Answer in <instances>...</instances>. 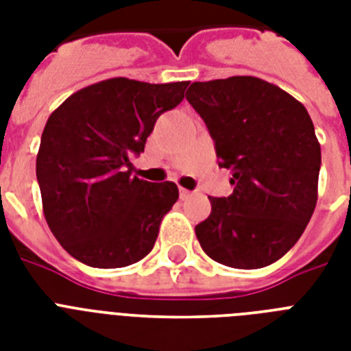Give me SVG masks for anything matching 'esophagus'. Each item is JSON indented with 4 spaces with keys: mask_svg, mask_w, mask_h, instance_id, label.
I'll use <instances>...</instances> for the list:
<instances>
[{
    "mask_svg": "<svg viewBox=\"0 0 351 351\" xmlns=\"http://www.w3.org/2000/svg\"><path fill=\"white\" fill-rule=\"evenodd\" d=\"M191 197V191H187V189H184V187H180V198L184 200V198H189Z\"/></svg>",
    "mask_w": 351,
    "mask_h": 351,
    "instance_id": "34e87169",
    "label": "esophagus"
}]
</instances>
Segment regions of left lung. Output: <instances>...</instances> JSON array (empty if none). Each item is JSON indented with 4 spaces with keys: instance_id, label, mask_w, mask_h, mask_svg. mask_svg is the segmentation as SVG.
Wrapping results in <instances>:
<instances>
[{
    "instance_id": "obj_1",
    "label": "left lung",
    "mask_w": 351,
    "mask_h": 351,
    "mask_svg": "<svg viewBox=\"0 0 351 351\" xmlns=\"http://www.w3.org/2000/svg\"><path fill=\"white\" fill-rule=\"evenodd\" d=\"M187 101L231 171L230 197H209L195 228L206 255L237 269L264 267L304 233L317 204L321 143L306 107L255 76L195 82Z\"/></svg>"
}]
</instances>
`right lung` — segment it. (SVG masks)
Returning <instances> with one entry per match:
<instances>
[{
	"label": "right lung",
	"instance_id": "add662e5",
	"mask_svg": "<svg viewBox=\"0 0 351 351\" xmlns=\"http://www.w3.org/2000/svg\"><path fill=\"white\" fill-rule=\"evenodd\" d=\"M189 82L111 78L76 90L45 123L36 176L52 234L90 267H123L153 250L175 182L131 175L156 118L184 100Z\"/></svg>",
	"mask_w": 351,
	"mask_h": 351
}]
</instances>
